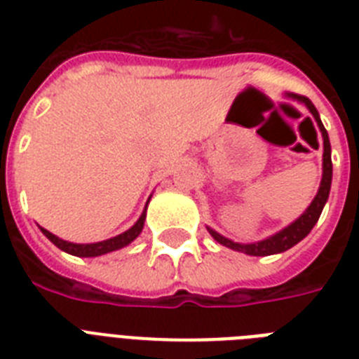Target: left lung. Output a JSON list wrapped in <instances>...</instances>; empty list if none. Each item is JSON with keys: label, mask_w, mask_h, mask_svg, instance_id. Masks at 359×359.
<instances>
[{"label": "left lung", "mask_w": 359, "mask_h": 359, "mask_svg": "<svg viewBox=\"0 0 359 359\" xmlns=\"http://www.w3.org/2000/svg\"><path fill=\"white\" fill-rule=\"evenodd\" d=\"M287 97L292 98V100H298L300 104H304L307 109H309V114L313 115V119L317 121L318 130H320V134H323V145H324V152H323V180H320V186H318V191L315 199L311 201V205L306 208V212L302 214L300 218L294 219L292 224L287 225L285 229L278 231L276 235L268 236L264 240H259V242H251V244H240V242H233V240L225 238L224 235H219L214 229L207 227L208 233L212 235V238L216 242H219L225 248H231V250L235 251H242L245 255H253V257H266V255H276V253H283V251L290 250L292 245H296L300 240L306 238L311 229L315 227V224L320 218V214H323V208L328 201L330 196V188H332V147H330V137L328 132L324 128L323 121H320V115H318L317 108L313 106V102L309 98L302 97V95H292V93H287Z\"/></svg>", "instance_id": "1"}]
</instances>
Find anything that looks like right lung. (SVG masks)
Here are the masks:
<instances>
[{"mask_svg": "<svg viewBox=\"0 0 359 359\" xmlns=\"http://www.w3.org/2000/svg\"><path fill=\"white\" fill-rule=\"evenodd\" d=\"M149 199H151V197H149ZM145 216H147V207L145 210H143V214L140 216V219H137V222H135L128 231H124V233L114 236V238L102 240V242H95V244H74V242H67V240L52 235L50 231L42 229V227L41 231H42V235L46 236L50 242H53V244L57 245L61 251H65V253H70V255H76V257H98V255H104V253H109V251L121 250V248H124V245H128L130 242H134V240L140 236L141 231H143Z\"/></svg>", "mask_w": 359, "mask_h": 359, "instance_id": "add662e5", "label": "right lung"}]
</instances>
